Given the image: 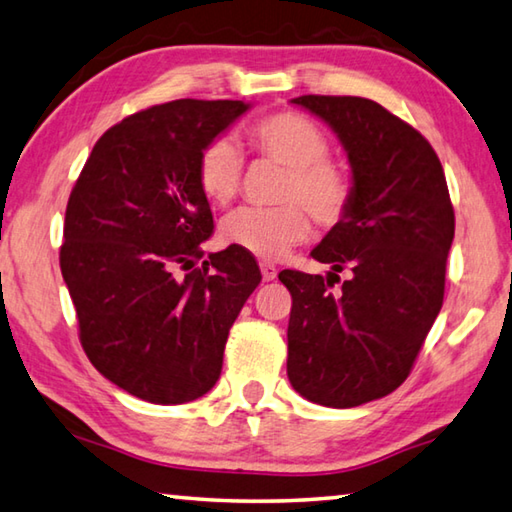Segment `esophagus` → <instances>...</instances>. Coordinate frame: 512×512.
<instances>
[{
    "label": "esophagus",
    "mask_w": 512,
    "mask_h": 512,
    "mask_svg": "<svg viewBox=\"0 0 512 512\" xmlns=\"http://www.w3.org/2000/svg\"><path fill=\"white\" fill-rule=\"evenodd\" d=\"M261 274H263V281H274L279 270H276V265L272 263H261Z\"/></svg>",
    "instance_id": "obj_1"
}]
</instances>
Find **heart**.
Segmentation results:
<instances>
[{
    "instance_id": "1",
    "label": "heart",
    "mask_w": 512,
    "mask_h": 512,
    "mask_svg": "<svg viewBox=\"0 0 512 512\" xmlns=\"http://www.w3.org/2000/svg\"><path fill=\"white\" fill-rule=\"evenodd\" d=\"M247 141L258 155L288 166L276 209H240L222 224V238L261 261H276L306 242L312 222L335 227L351 211L355 184L348 170L328 159V139L299 112H274L249 125ZM242 157L229 139H215L197 161V186L215 206L240 191Z\"/></svg>"
}]
</instances>
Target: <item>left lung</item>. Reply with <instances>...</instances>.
Listing matches in <instances>:
<instances>
[{"label": "left lung", "mask_w": 512, "mask_h": 512, "mask_svg": "<svg viewBox=\"0 0 512 512\" xmlns=\"http://www.w3.org/2000/svg\"><path fill=\"white\" fill-rule=\"evenodd\" d=\"M342 141L355 195L346 218L312 249L328 276L283 270L292 294L288 378L324 407L348 409L396 391L443 306L454 209L429 141L360 96H299ZM352 279L329 290L338 272Z\"/></svg>", "instance_id": "8db88e82"}]
</instances>
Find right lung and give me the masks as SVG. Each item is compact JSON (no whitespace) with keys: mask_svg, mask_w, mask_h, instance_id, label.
Here are the masks:
<instances>
[{"mask_svg":"<svg viewBox=\"0 0 512 512\" xmlns=\"http://www.w3.org/2000/svg\"><path fill=\"white\" fill-rule=\"evenodd\" d=\"M249 110L179 98L128 116L96 141L71 188L60 270L83 351L116 387L152 405L213 389L229 328L261 283L254 256L211 254L202 150Z\"/></svg>","mask_w":512,"mask_h":512,"instance_id":"add662e5","label":"right lung"}]
</instances>
